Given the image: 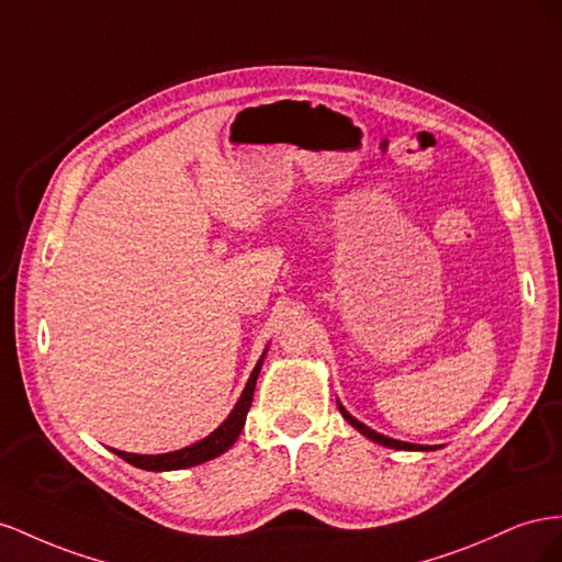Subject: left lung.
Listing matches in <instances>:
<instances>
[{"instance_id": "obj_1", "label": "left lung", "mask_w": 562, "mask_h": 562, "mask_svg": "<svg viewBox=\"0 0 562 562\" xmlns=\"http://www.w3.org/2000/svg\"><path fill=\"white\" fill-rule=\"evenodd\" d=\"M339 405V403H336ZM339 409H341V414H344V419L350 424V426H356L362 436H367L370 440H374V442H379V445H383V447H393V450H432V447H422V445H414V442H403V440H393V438H386V436H381V432H376V430H372V428H367L364 424H360L356 416H350L341 405H339Z\"/></svg>"}]
</instances>
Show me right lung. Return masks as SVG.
Here are the masks:
<instances>
[{
  "mask_svg": "<svg viewBox=\"0 0 562 562\" xmlns=\"http://www.w3.org/2000/svg\"><path fill=\"white\" fill-rule=\"evenodd\" d=\"M266 356V352H263ZM261 364H263V358L256 362L254 372L247 381V386L243 391V395H239L235 409L231 412V416L226 422H223L212 436H206L204 440L195 442L186 447V450H179V452H169V454H130V452H117L112 450L117 457H122L124 461H130L132 467L136 469H143V471H179V469H190V467H198V463H204L210 461L218 454H223L226 450H231L233 442L237 440L239 432H243L245 428V422H247V412L251 407V400H254V389H256V379H259V372H261Z\"/></svg>",
  "mask_w": 562,
  "mask_h": 562,
  "instance_id": "1",
  "label": "right lung"
}]
</instances>
